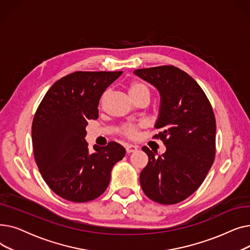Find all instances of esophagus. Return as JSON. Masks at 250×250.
<instances>
[{"label": "esophagus", "instance_id": "esophagus-1", "mask_svg": "<svg viewBox=\"0 0 250 250\" xmlns=\"http://www.w3.org/2000/svg\"><path fill=\"white\" fill-rule=\"evenodd\" d=\"M138 150V147L135 145H130V144H126L125 145V151L126 153H134Z\"/></svg>", "mask_w": 250, "mask_h": 250}]
</instances>
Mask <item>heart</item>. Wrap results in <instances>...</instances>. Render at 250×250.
<instances>
[{
  "instance_id": "obj_1",
  "label": "heart",
  "mask_w": 250,
  "mask_h": 250,
  "mask_svg": "<svg viewBox=\"0 0 250 250\" xmlns=\"http://www.w3.org/2000/svg\"><path fill=\"white\" fill-rule=\"evenodd\" d=\"M127 91H128L129 96L132 98L138 97V96L143 95V94H148L149 95V90H148L147 86L144 83H141V82L130 83L127 87ZM102 101H103V97L101 98L100 102L102 103ZM124 132H125V135H127L129 137H134L135 134H136V129L132 125H127L124 128Z\"/></svg>"
}]
</instances>
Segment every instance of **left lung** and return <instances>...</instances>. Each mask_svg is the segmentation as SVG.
Wrapping results in <instances>:
<instances>
[{
	"instance_id": "obj_1",
	"label": "left lung",
	"mask_w": 250,
	"mask_h": 250,
	"mask_svg": "<svg viewBox=\"0 0 250 250\" xmlns=\"http://www.w3.org/2000/svg\"><path fill=\"white\" fill-rule=\"evenodd\" d=\"M160 94L155 127L166 151L149 157L140 174L141 187L152 201L162 205L182 202L198 189L215 159L216 120L205 92L186 72L174 65L135 70Z\"/></svg>"
}]
</instances>
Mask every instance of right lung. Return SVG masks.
Returning <instances> with one entry per match:
<instances>
[{
	"label": "right lung",
	"instance_id": "right-lung-1",
	"mask_svg": "<svg viewBox=\"0 0 250 250\" xmlns=\"http://www.w3.org/2000/svg\"><path fill=\"white\" fill-rule=\"evenodd\" d=\"M120 72H75L52 85L32 123L35 162L46 185L74 203L95 200L107 188L111 170L125 155L115 142L94 145L85 140L88 120L98 118V104Z\"/></svg>",
	"mask_w": 250,
	"mask_h": 250
}]
</instances>
